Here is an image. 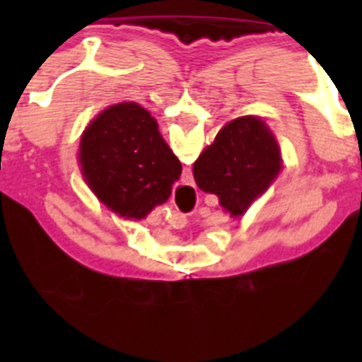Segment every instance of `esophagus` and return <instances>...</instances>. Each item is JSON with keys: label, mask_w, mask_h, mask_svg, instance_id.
Returning <instances> with one entry per match:
<instances>
[{"label": "esophagus", "mask_w": 362, "mask_h": 362, "mask_svg": "<svg viewBox=\"0 0 362 362\" xmlns=\"http://www.w3.org/2000/svg\"><path fill=\"white\" fill-rule=\"evenodd\" d=\"M175 219H179V223H185V221H187L185 219V216H179V217H175ZM174 228H183V225L175 226V223H174Z\"/></svg>", "instance_id": "34e87169"}]
</instances>
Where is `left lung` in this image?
I'll return each instance as SVG.
<instances>
[{
  "mask_svg": "<svg viewBox=\"0 0 362 362\" xmlns=\"http://www.w3.org/2000/svg\"><path fill=\"white\" fill-rule=\"evenodd\" d=\"M281 170V153L267 124L259 117L233 119L194 163L197 187L216 194L221 206L241 216Z\"/></svg>",
  "mask_w": 362,
  "mask_h": 362,
  "instance_id": "obj_1",
  "label": "left lung"
}]
</instances>
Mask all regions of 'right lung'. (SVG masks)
<instances>
[{"instance_id":"add662e5","label":"right lung","mask_w":362,"mask_h":362,"mask_svg":"<svg viewBox=\"0 0 362 362\" xmlns=\"http://www.w3.org/2000/svg\"><path fill=\"white\" fill-rule=\"evenodd\" d=\"M79 161L95 196L114 212L143 219L165 203L181 163L148 112L136 103L107 108L83 132Z\"/></svg>"}]
</instances>
